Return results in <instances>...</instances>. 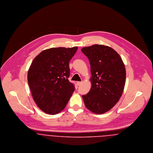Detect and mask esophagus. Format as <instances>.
I'll list each match as a JSON object with an SVG mask.
<instances>
[{"label": "esophagus", "mask_w": 153, "mask_h": 153, "mask_svg": "<svg viewBox=\"0 0 153 153\" xmlns=\"http://www.w3.org/2000/svg\"><path fill=\"white\" fill-rule=\"evenodd\" d=\"M82 81H78V82H76V84H77V85H78V86H79V85H81V84H82Z\"/></svg>", "instance_id": "esophagus-1"}]
</instances>
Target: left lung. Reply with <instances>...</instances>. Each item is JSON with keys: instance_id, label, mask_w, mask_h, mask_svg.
I'll return each instance as SVG.
<instances>
[{"instance_id": "8db88e82", "label": "left lung", "mask_w": 153, "mask_h": 153, "mask_svg": "<svg viewBox=\"0 0 153 153\" xmlns=\"http://www.w3.org/2000/svg\"><path fill=\"white\" fill-rule=\"evenodd\" d=\"M91 66V88L82 95L85 107L102 114L111 109L121 98L126 84V72L120 55L111 47L94 45L82 48Z\"/></svg>"}]
</instances>
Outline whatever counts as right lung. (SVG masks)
Masks as SVG:
<instances>
[{
  "mask_svg": "<svg viewBox=\"0 0 153 153\" xmlns=\"http://www.w3.org/2000/svg\"><path fill=\"white\" fill-rule=\"evenodd\" d=\"M78 47L52 48L42 51L33 60L27 72V81L38 107L55 115L63 109L75 91L68 78L69 63Z\"/></svg>",
  "mask_w": 153,
  "mask_h": 153,
  "instance_id": "right-lung-1",
  "label": "right lung"
}]
</instances>
